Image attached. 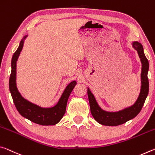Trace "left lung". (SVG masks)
I'll list each match as a JSON object with an SVG mask.
<instances>
[{"label": "left lung", "mask_w": 155, "mask_h": 155, "mask_svg": "<svg viewBox=\"0 0 155 155\" xmlns=\"http://www.w3.org/2000/svg\"><path fill=\"white\" fill-rule=\"evenodd\" d=\"M132 45L133 48L137 51L138 55L140 57L141 64H142L141 73V90L138 98L134 104L117 112L104 111L99 107L95 97L91 92L90 89L87 88V95L91 115L94 118L102 125L111 126V127L118 126L134 118L140 112L148 94L149 82L148 72L149 69V63L143 52L142 45L138 41H133Z\"/></svg>", "instance_id": "1"}]
</instances>
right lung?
<instances>
[{
  "mask_svg": "<svg viewBox=\"0 0 155 155\" xmlns=\"http://www.w3.org/2000/svg\"><path fill=\"white\" fill-rule=\"evenodd\" d=\"M27 37V35H25L20 41L17 51L14 52L12 57V72L9 84L10 92L15 106L22 116L29 120L31 122L40 125H54L61 120L65 114L68 99L74 86L77 85V82L76 81H73L72 82L68 84L57 104L50 108H42L23 98L16 86V62L20 52L22 50L24 40Z\"/></svg>",
  "mask_w": 155,
  "mask_h": 155,
  "instance_id": "right-lung-1",
  "label": "right lung"
}]
</instances>
